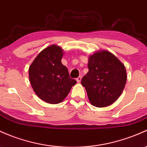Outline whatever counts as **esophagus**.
<instances>
[{
  "label": "esophagus",
  "instance_id": "34e87169",
  "mask_svg": "<svg viewBox=\"0 0 147 147\" xmlns=\"http://www.w3.org/2000/svg\"><path fill=\"white\" fill-rule=\"evenodd\" d=\"M76 80H77V82H78V83H80V82H81V80H82V76H79V77H77V78L76 79Z\"/></svg>",
  "mask_w": 147,
  "mask_h": 147
}]
</instances>
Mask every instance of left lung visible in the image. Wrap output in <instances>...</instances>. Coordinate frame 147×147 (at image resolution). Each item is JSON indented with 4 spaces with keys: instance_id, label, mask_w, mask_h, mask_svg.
Instances as JSON below:
<instances>
[{
    "instance_id": "left-lung-1",
    "label": "left lung",
    "mask_w": 147,
    "mask_h": 147,
    "mask_svg": "<svg viewBox=\"0 0 147 147\" xmlns=\"http://www.w3.org/2000/svg\"><path fill=\"white\" fill-rule=\"evenodd\" d=\"M88 72L82 80L92 105L105 107L120 97L127 80L125 66L114 54L100 50L88 56Z\"/></svg>"
}]
</instances>
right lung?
Returning <instances> with one entry per match:
<instances>
[{
    "mask_svg": "<svg viewBox=\"0 0 147 147\" xmlns=\"http://www.w3.org/2000/svg\"><path fill=\"white\" fill-rule=\"evenodd\" d=\"M63 50L56 45L45 48L29 66V81L35 94L49 104H59L76 84L61 63Z\"/></svg>",
    "mask_w": 147,
    "mask_h": 147,
    "instance_id": "obj_1",
    "label": "right lung"
}]
</instances>
